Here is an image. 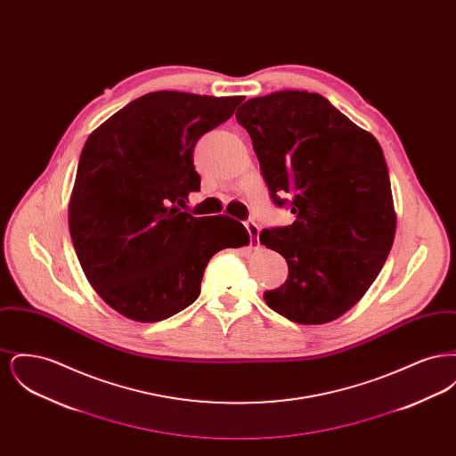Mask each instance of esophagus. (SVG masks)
Wrapping results in <instances>:
<instances>
[{"label":"esophagus","instance_id":"obj_1","mask_svg":"<svg viewBox=\"0 0 456 456\" xmlns=\"http://www.w3.org/2000/svg\"><path fill=\"white\" fill-rule=\"evenodd\" d=\"M244 227H246V231H248V234H249V239H251V248H253V246H258V244H260V227H258V224H255V222H244Z\"/></svg>","mask_w":456,"mask_h":456}]
</instances>
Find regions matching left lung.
Listing matches in <instances>:
<instances>
[{"label":"left lung","instance_id":"obj_1","mask_svg":"<svg viewBox=\"0 0 456 456\" xmlns=\"http://www.w3.org/2000/svg\"><path fill=\"white\" fill-rule=\"evenodd\" d=\"M236 119L251 136L273 203L296 216L292 225L260 234L289 265L285 283L263 299L301 325L340 318L376 281L395 239L390 174L378 140L305 90L249 99Z\"/></svg>","mask_w":456,"mask_h":456}]
</instances>
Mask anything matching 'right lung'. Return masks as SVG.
Masks as SVG:
<instances>
[{"label":"right lung","mask_w":456,"mask_h":456,"mask_svg":"<svg viewBox=\"0 0 456 456\" xmlns=\"http://www.w3.org/2000/svg\"><path fill=\"white\" fill-rule=\"evenodd\" d=\"M244 97L160 90L134 99L90 133L68 207L69 234L94 290L140 323L195 303L224 248L249 242L232 218L183 212L200 190L193 151Z\"/></svg>","instance_id":"add662e5"}]
</instances>
